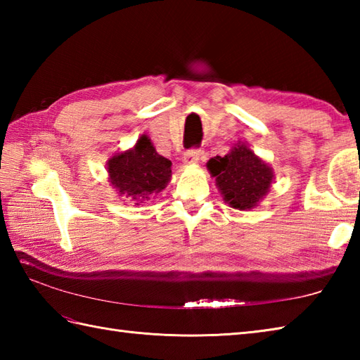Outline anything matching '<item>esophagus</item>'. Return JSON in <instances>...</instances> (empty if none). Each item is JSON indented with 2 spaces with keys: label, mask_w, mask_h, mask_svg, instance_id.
Segmentation results:
<instances>
[{
  "label": "esophagus",
  "mask_w": 360,
  "mask_h": 360,
  "mask_svg": "<svg viewBox=\"0 0 360 360\" xmlns=\"http://www.w3.org/2000/svg\"><path fill=\"white\" fill-rule=\"evenodd\" d=\"M201 150L200 148H192V150H187L184 153V158H182V160H184L186 165H193V164H198L200 162V158H201Z\"/></svg>",
  "instance_id": "1"
}]
</instances>
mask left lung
Segmentation results:
<instances>
[{
  "label": "left lung",
  "instance_id": "obj_1",
  "mask_svg": "<svg viewBox=\"0 0 360 360\" xmlns=\"http://www.w3.org/2000/svg\"><path fill=\"white\" fill-rule=\"evenodd\" d=\"M210 174L224 201L233 209L250 210L267 195L274 179L272 168L246 143H236L226 156L207 162Z\"/></svg>",
  "mask_w": 360,
  "mask_h": 360
}]
</instances>
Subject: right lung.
<instances>
[{"mask_svg": "<svg viewBox=\"0 0 360 360\" xmlns=\"http://www.w3.org/2000/svg\"><path fill=\"white\" fill-rule=\"evenodd\" d=\"M106 168L119 196L131 198L129 201L136 204L162 192L172 178V162L159 155L147 134H142L131 150L110 158Z\"/></svg>", "mask_w": 360, "mask_h": 360, "instance_id": "right-lung-1", "label": "right lung"}]
</instances>
